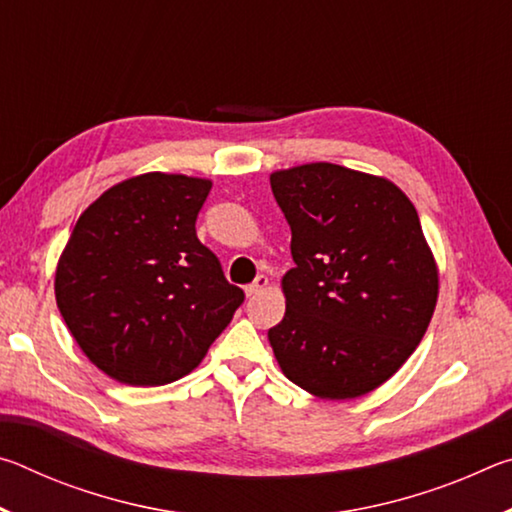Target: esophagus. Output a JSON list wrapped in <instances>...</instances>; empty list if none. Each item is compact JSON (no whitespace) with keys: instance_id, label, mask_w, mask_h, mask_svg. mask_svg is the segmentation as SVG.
Instances as JSON below:
<instances>
[{"instance_id":"1","label":"esophagus","mask_w":512,"mask_h":512,"mask_svg":"<svg viewBox=\"0 0 512 512\" xmlns=\"http://www.w3.org/2000/svg\"><path fill=\"white\" fill-rule=\"evenodd\" d=\"M268 284H271V280H268L266 275H257V280H255L253 284H248V287H246V296H248V298L259 296V293H262L264 289H268Z\"/></svg>"}]
</instances>
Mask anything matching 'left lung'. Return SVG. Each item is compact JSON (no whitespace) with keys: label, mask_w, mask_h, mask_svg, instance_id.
Instances as JSON below:
<instances>
[{"label":"left lung","mask_w":512,"mask_h":512,"mask_svg":"<svg viewBox=\"0 0 512 512\" xmlns=\"http://www.w3.org/2000/svg\"><path fill=\"white\" fill-rule=\"evenodd\" d=\"M296 266L268 341L287 379L320 400H354L411 357L438 302V264L400 187L332 162L271 173Z\"/></svg>","instance_id":"left-lung-1"}]
</instances>
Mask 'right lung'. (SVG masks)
<instances>
[{
  "instance_id": "obj_1",
  "label": "right lung",
  "mask_w": 512,
  "mask_h": 512,
  "mask_svg": "<svg viewBox=\"0 0 512 512\" xmlns=\"http://www.w3.org/2000/svg\"><path fill=\"white\" fill-rule=\"evenodd\" d=\"M212 180L149 171L106 189L56 266V305L85 357L128 386L192 372L244 291L196 237Z\"/></svg>"
}]
</instances>
